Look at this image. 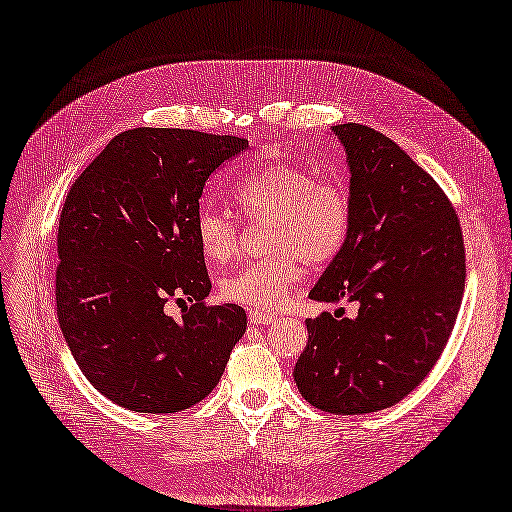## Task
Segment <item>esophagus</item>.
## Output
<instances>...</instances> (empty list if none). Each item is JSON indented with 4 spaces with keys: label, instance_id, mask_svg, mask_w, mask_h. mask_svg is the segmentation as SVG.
Here are the masks:
<instances>
[{
    "label": "esophagus",
    "instance_id": "1",
    "mask_svg": "<svg viewBox=\"0 0 512 512\" xmlns=\"http://www.w3.org/2000/svg\"><path fill=\"white\" fill-rule=\"evenodd\" d=\"M249 320L253 325H268L274 320V314L263 312V310H249Z\"/></svg>",
    "mask_w": 512,
    "mask_h": 512
}]
</instances>
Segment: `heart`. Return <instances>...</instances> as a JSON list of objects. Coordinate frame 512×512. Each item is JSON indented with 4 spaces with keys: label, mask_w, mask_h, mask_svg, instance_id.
Wrapping results in <instances>:
<instances>
[{
    "label": "heart",
    "mask_w": 512,
    "mask_h": 512,
    "mask_svg": "<svg viewBox=\"0 0 512 512\" xmlns=\"http://www.w3.org/2000/svg\"><path fill=\"white\" fill-rule=\"evenodd\" d=\"M232 194L251 217H270L268 257L244 263L219 282L221 295L246 308H278L295 282L306 274L304 263H327L339 255L350 234V198L344 185L318 181L312 170L293 164H270L242 177ZM202 255L223 263L238 251L232 217L217 206H202L196 217Z\"/></svg>",
    "instance_id": "heart-1"
}]
</instances>
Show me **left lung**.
Masks as SVG:
<instances>
[{
    "label": "left lung",
    "instance_id": "1",
    "mask_svg": "<svg viewBox=\"0 0 512 512\" xmlns=\"http://www.w3.org/2000/svg\"><path fill=\"white\" fill-rule=\"evenodd\" d=\"M350 170V234L310 299L354 301V316L308 318L293 377L335 415L373 413L420 386L460 312L466 259L460 221L407 151L363 124L331 126Z\"/></svg>",
    "mask_w": 512,
    "mask_h": 512
}]
</instances>
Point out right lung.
<instances>
[{"instance_id": "obj_1", "label": "right lung", "mask_w": 512, "mask_h": 512, "mask_svg": "<svg viewBox=\"0 0 512 512\" xmlns=\"http://www.w3.org/2000/svg\"><path fill=\"white\" fill-rule=\"evenodd\" d=\"M246 147L198 130H126L69 189L56 314L86 380L124 409L200 403L246 331L240 306H204L211 280L196 238L208 175ZM170 296L193 301L181 319L163 312Z\"/></svg>"}]
</instances>
